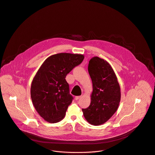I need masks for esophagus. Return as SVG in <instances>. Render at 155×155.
Masks as SVG:
<instances>
[{"label": "esophagus", "instance_id": "1", "mask_svg": "<svg viewBox=\"0 0 155 155\" xmlns=\"http://www.w3.org/2000/svg\"><path fill=\"white\" fill-rule=\"evenodd\" d=\"M81 97V96H76V97H75V99L76 100H78L80 99Z\"/></svg>", "mask_w": 155, "mask_h": 155}]
</instances>
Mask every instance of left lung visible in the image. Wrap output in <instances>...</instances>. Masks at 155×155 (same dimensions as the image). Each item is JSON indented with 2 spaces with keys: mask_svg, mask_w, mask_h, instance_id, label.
Returning a JSON list of instances; mask_svg holds the SVG:
<instances>
[{
  "mask_svg": "<svg viewBox=\"0 0 155 155\" xmlns=\"http://www.w3.org/2000/svg\"><path fill=\"white\" fill-rule=\"evenodd\" d=\"M88 72L93 91L90 105L82 111L89 124L100 125L116 112L120 101V86L113 68L104 60L97 57L91 59Z\"/></svg>",
  "mask_w": 155,
  "mask_h": 155,
  "instance_id": "obj_1",
  "label": "left lung"
}]
</instances>
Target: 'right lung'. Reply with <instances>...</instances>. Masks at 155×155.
Returning a JSON list of instances; mask_svg holds the SVG:
<instances>
[{
  "mask_svg": "<svg viewBox=\"0 0 155 155\" xmlns=\"http://www.w3.org/2000/svg\"><path fill=\"white\" fill-rule=\"evenodd\" d=\"M84 56L61 53L47 58L38 71L31 86V98L35 108L47 122L62 120L74 99L66 77L80 64Z\"/></svg>",
  "mask_w": 155,
  "mask_h": 155,
  "instance_id": "right-lung-1",
  "label": "right lung"
}]
</instances>
